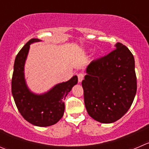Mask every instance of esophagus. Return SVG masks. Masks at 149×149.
I'll return each instance as SVG.
<instances>
[{
	"label": "esophagus",
	"mask_w": 149,
	"mask_h": 149,
	"mask_svg": "<svg viewBox=\"0 0 149 149\" xmlns=\"http://www.w3.org/2000/svg\"><path fill=\"white\" fill-rule=\"evenodd\" d=\"M84 74L83 73H79L78 74V81H79V82H81L82 80L84 79Z\"/></svg>",
	"instance_id": "34e87169"
}]
</instances>
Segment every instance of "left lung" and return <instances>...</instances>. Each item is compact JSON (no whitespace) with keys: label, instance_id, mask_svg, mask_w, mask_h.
Returning <instances> with one entry per match:
<instances>
[{"label":"left lung","instance_id":"left-lung-1","mask_svg":"<svg viewBox=\"0 0 149 149\" xmlns=\"http://www.w3.org/2000/svg\"><path fill=\"white\" fill-rule=\"evenodd\" d=\"M107 55L93 60L82 81L84 103L89 116L101 123H113L127 112L137 92L135 59L118 42Z\"/></svg>","mask_w":149,"mask_h":149}]
</instances>
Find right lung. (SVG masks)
Returning a JSON list of instances; mask_svg holds the SVG:
<instances>
[{"instance_id":"right-lung-1","label":"right lung","mask_w":149,"mask_h":149,"mask_svg":"<svg viewBox=\"0 0 149 149\" xmlns=\"http://www.w3.org/2000/svg\"><path fill=\"white\" fill-rule=\"evenodd\" d=\"M40 41L30 39L17 54L11 79V93L17 108L22 117L35 126L48 127L57 123L64 114V100L74 85L78 77L73 76L66 82L58 84L47 92L36 95L30 92L24 79V67L30 45Z\"/></svg>"}]
</instances>
